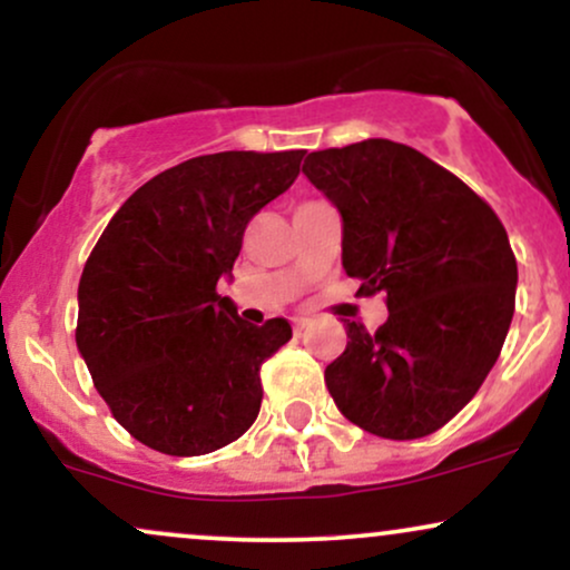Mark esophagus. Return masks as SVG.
Wrapping results in <instances>:
<instances>
[{
    "mask_svg": "<svg viewBox=\"0 0 570 570\" xmlns=\"http://www.w3.org/2000/svg\"><path fill=\"white\" fill-rule=\"evenodd\" d=\"M294 332H297V335H299V332H303V330H307V324H311V318H305V316H297V318H294Z\"/></svg>",
    "mask_w": 570,
    "mask_h": 570,
    "instance_id": "1",
    "label": "esophagus"
}]
</instances>
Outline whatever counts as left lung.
Wrapping results in <instances>:
<instances>
[{"mask_svg": "<svg viewBox=\"0 0 570 570\" xmlns=\"http://www.w3.org/2000/svg\"><path fill=\"white\" fill-rule=\"evenodd\" d=\"M303 174L343 217L356 294L385 292L389 305L377 332L345 324L326 389L370 434H434L472 402L512 324L517 259L501 219L448 168L389 139L311 153Z\"/></svg>", "mask_w": 570, "mask_h": 570, "instance_id": "obj_1", "label": "left lung"}]
</instances>
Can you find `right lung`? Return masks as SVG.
I'll return each mask as SVG.
<instances>
[{
	"label": "right lung",
	"instance_id": "obj_1",
	"mask_svg": "<svg viewBox=\"0 0 570 570\" xmlns=\"http://www.w3.org/2000/svg\"><path fill=\"white\" fill-rule=\"evenodd\" d=\"M305 149L185 160L122 203L85 263L77 348L115 421L166 455L238 440L263 404L259 367L286 318L246 324L217 284L246 225L292 187Z\"/></svg>",
	"mask_w": 570,
	"mask_h": 570
}]
</instances>
